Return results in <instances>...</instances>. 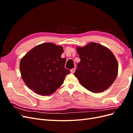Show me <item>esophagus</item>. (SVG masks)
Here are the masks:
<instances>
[{
    "label": "esophagus",
    "instance_id": "1",
    "mask_svg": "<svg viewBox=\"0 0 133 133\" xmlns=\"http://www.w3.org/2000/svg\"><path fill=\"white\" fill-rule=\"evenodd\" d=\"M75 69H74V68H73V69H70V72H71V73H74V72H75Z\"/></svg>",
    "mask_w": 133,
    "mask_h": 133
}]
</instances>
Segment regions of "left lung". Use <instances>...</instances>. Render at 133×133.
I'll list each match as a JSON object with an SVG mask.
<instances>
[{"label": "left lung", "instance_id": "1", "mask_svg": "<svg viewBox=\"0 0 133 133\" xmlns=\"http://www.w3.org/2000/svg\"><path fill=\"white\" fill-rule=\"evenodd\" d=\"M80 62L74 75L83 87L92 92L107 90L113 83L118 64L110 50L100 44L90 43L77 48Z\"/></svg>", "mask_w": 133, "mask_h": 133}]
</instances>
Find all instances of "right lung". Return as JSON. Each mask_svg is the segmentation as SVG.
<instances>
[{
	"label": "right lung",
	"mask_w": 133,
	"mask_h": 133,
	"mask_svg": "<svg viewBox=\"0 0 133 133\" xmlns=\"http://www.w3.org/2000/svg\"><path fill=\"white\" fill-rule=\"evenodd\" d=\"M63 48L51 43L36 46L20 63L22 77L27 87L36 93L49 95L63 84L70 70L65 68L66 59L62 58Z\"/></svg>",
	"instance_id": "obj_1"
}]
</instances>
